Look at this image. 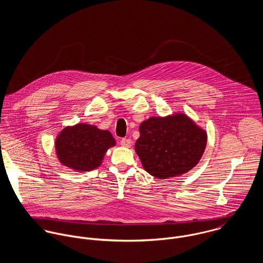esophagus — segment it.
Listing matches in <instances>:
<instances>
[{
	"instance_id": "1",
	"label": "esophagus",
	"mask_w": 263,
	"mask_h": 263,
	"mask_svg": "<svg viewBox=\"0 0 263 263\" xmlns=\"http://www.w3.org/2000/svg\"><path fill=\"white\" fill-rule=\"evenodd\" d=\"M120 144H121V146L128 148V147H130V145H132V142H130V140H129V139H121V141H120Z\"/></svg>"
}]
</instances>
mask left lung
Listing matches in <instances>:
<instances>
[{
  "instance_id": "obj_1",
  "label": "left lung",
  "mask_w": 263,
  "mask_h": 263,
  "mask_svg": "<svg viewBox=\"0 0 263 263\" xmlns=\"http://www.w3.org/2000/svg\"><path fill=\"white\" fill-rule=\"evenodd\" d=\"M206 145V133L184 114L151 117L140 125L135 149L144 169L165 179L191 170Z\"/></svg>"
}]
</instances>
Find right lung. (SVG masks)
Wrapping results in <instances>:
<instances>
[{
	"label": "right lung",
	"instance_id": "1",
	"mask_svg": "<svg viewBox=\"0 0 263 263\" xmlns=\"http://www.w3.org/2000/svg\"><path fill=\"white\" fill-rule=\"evenodd\" d=\"M113 146L115 141L108 130L85 123L66 127L55 140L61 163L80 172L91 171L101 165L106 151Z\"/></svg>",
	"mask_w": 263,
	"mask_h": 263
}]
</instances>
